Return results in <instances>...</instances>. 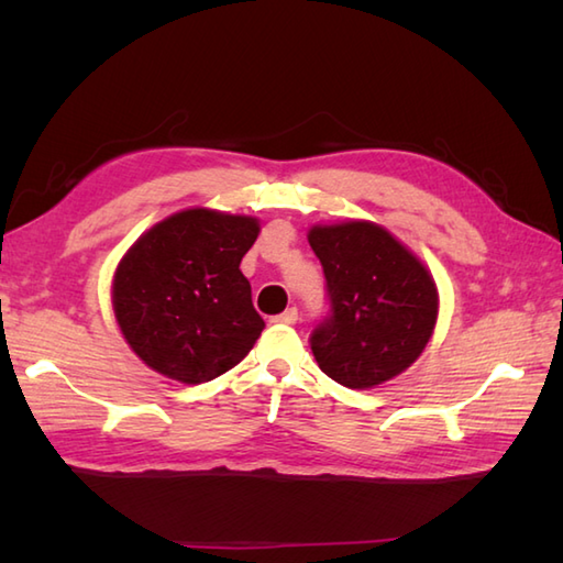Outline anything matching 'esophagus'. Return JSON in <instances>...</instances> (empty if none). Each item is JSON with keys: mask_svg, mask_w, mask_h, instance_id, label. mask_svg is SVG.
<instances>
[{"mask_svg": "<svg viewBox=\"0 0 563 563\" xmlns=\"http://www.w3.org/2000/svg\"><path fill=\"white\" fill-rule=\"evenodd\" d=\"M297 319H300V314H297V307H290V309H285L283 314L273 317V324H297Z\"/></svg>", "mask_w": 563, "mask_h": 563, "instance_id": "1", "label": "esophagus"}]
</instances>
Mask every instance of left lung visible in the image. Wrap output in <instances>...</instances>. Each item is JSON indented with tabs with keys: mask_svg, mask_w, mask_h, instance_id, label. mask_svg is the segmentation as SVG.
<instances>
[{
	"mask_svg": "<svg viewBox=\"0 0 563 563\" xmlns=\"http://www.w3.org/2000/svg\"><path fill=\"white\" fill-rule=\"evenodd\" d=\"M329 314L309 345L331 379L369 389L404 373L433 336L438 290L426 266L373 222L312 227Z\"/></svg>",
	"mask_w": 563,
	"mask_h": 563,
	"instance_id": "obj_1",
	"label": "left lung"
}]
</instances>
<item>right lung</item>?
Here are the masks:
<instances>
[{
    "mask_svg": "<svg viewBox=\"0 0 563 563\" xmlns=\"http://www.w3.org/2000/svg\"><path fill=\"white\" fill-rule=\"evenodd\" d=\"M256 236L254 218L194 208L130 246L115 268L113 312L137 357L186 385L244 361L266 327L239 271Z\"/></svg>",
    "mask_w": 563,
    "mask_h": 563,
    "instance_id": "obj_1",
    "label": "right lung"
}]
</instances>
